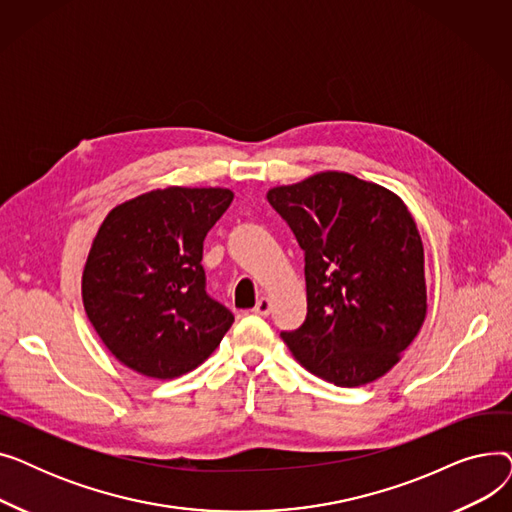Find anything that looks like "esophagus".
<instances>
[{"label":"esophagus","instance_id":"1","mask_svg":"<svg viewBox=\"0 0 512 512\" xmlns=\"http://www.w3.org/2000/svg\"><path fill=\"white\" fill-rule=\"evenodd\" d=\"M253 313H255V315H261V317L270 315V313H272V303H270V299H267V297H261V299L257 301V305H255Z\"/></svg>","mask_w":512,"mask_h":512}]
</instances>
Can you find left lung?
Instances as JSON below:
<instances>
[{
	"instance_id": "1",
	"label": "left lung",
	"mask_w": 512,
	"mask_h": 512,
	"mask_svg": "<svg viewBox=\"0 0 512 512\" xmlns=\"http://www.w3.org/2000/svg\"><path fill=\"white\" fill-rule=\"evenodd\" d=\"M267 201L305 253L307 317L282 332L317 378L353 388L382 378L423 326V242L388 188L321 172L276 186Z\"/></svg>"
}]
</instances>
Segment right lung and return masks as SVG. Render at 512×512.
<instances>
[{
  "instance_id": "1",
  "label": "right lung",
  "mask_w": 512,
  "mask_h": 512,
  "mask_svg": "<svg viewBox=\"0 0 512 512\" xmlns=\"http://www.w3.org/2000/svg\"><path fill=\"white\" fill-rule=\"evenodd\" d=\"M228 188L168 186L114 207L83 272V303L110 353L172 380L201 365L234 315L205 286L203 240L230 207Z\"/></svg>"
}]
</instances>
